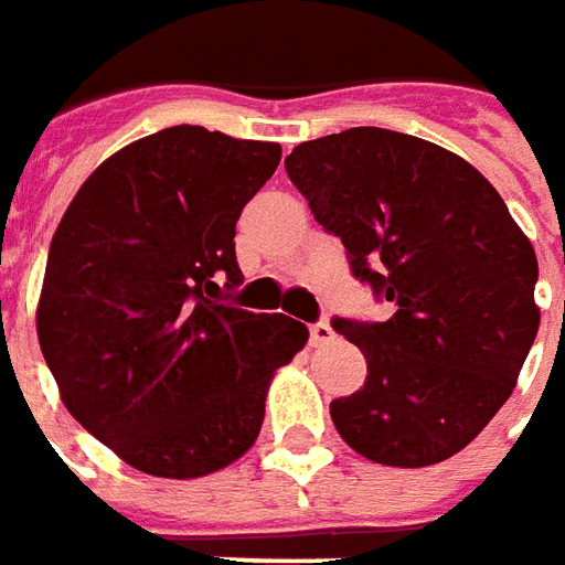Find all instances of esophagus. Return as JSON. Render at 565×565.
<instances>
[{
  "mask_svg": "<svg viewBox=\"0 0 565 565\" xmlns=\"http://www.w3.org/2000/svg\"><path fill=\"white\" fill-rule=\"evenodd\" d=\"M331 338H334V328L328 326V322H316V326H310V343H313V347H322V343H328Z\"/></svg>",
  "mask_w": 565,
  "mask_h": 565,
  "instance_id": "esophagus-1",
  "label": "esophagus"
}]
</instances>
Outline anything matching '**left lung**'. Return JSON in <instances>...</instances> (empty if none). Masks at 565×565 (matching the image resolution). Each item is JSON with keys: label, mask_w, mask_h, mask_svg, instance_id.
Returning a JSON list of instances; mask_svg holds the SVG:
<instances>
[{"label": "left lung", "mask_w": 565, "mask_h": 565, "mask_svg": "<svg viewBox=\"0 0 565 565\" xmlns=\"http://www.w3.org/2000/svg\"><path fill=\"white\" fill-rule=\"evenodd\" d=\"M291 185L340 237L355 279L395 307L386 322L334 319L367 362L331 402L340 438L380 466L444 462L508 402L539 331V262L475 167L383 127L295 146Z\"/></svg>", "instance_id": "left-lung-1"}]
</instances>
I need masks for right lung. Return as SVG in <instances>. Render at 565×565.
Returning <instances> with one entry per match:
<instances>
[{"mask_svg":"<svg viewBox=\"0 0 565 565\" xmlns=\"http://www.w3.org/2000/svg\"><path fill=\"white\" fill-rule=\"evenodd\" d=\"M282 148L179 124L87 175L63 212L35 310L72 417L127 466L203 478L249 450L276 367L310 331L222 301L234 234Z\"/></svg>","mask_w":565,"mask_h":565,"instance_id":"obj_1","label":"right lung"}]
</instances>
